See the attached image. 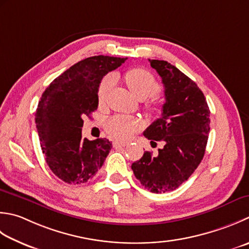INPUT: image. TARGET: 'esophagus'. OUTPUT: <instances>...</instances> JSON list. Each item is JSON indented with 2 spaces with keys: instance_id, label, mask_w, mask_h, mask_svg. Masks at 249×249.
<instances>
[{
  "instance_id": "obj_1",
  "label": "esophagus",
  "mask_w": 249,
  "mask_h": 249,
  "mask_svg": "<svg viewBox=\"0 0 249 249\" xmlns=\"http://www.w3.org/2000/svg\"><path fill=\"white\" fill-rule=\"evenodd\" d=\"M128 142H124V141H114L113 147H125L127 145Z\"/></svg>"
}]
</instances>
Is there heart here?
Here are the masks:
<instances>
[{"instance_id": "heart-1", "label": "heart", "mask_w": 249, "mask_h": 249, "mask_svg": "<svg viewBox=\"0 0 249 249\" xmlns=\"http://www.w3.org/2000/svg\"><path fill=\"white\" fill-rule=\"evenodd\" d=\"M126 86L131 91L136 98L140 100L147 99L151 96L157 95L160 87L155 77L151 73L141 68H135L126 72L124 75ZM111 79L106 77L100 83L98 89V100L100 104L105 101L107 94L111 89ZM147 109L151 113H159L160 106L155 102H150L147 105ZM140 124L135 119L126 118V116H114L106 123V131L112 138L118 140H127L133 133L138 130Z\"/></svg>"}]
</instances>
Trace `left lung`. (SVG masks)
Masks as SVG:
<instances>
[{
  "instance_id": "left-lung-1",
  "label": "left lung",
  "mask_w": 249,
  "mask_h": 249,
  "mask_svg": "<svg viewBox=\"0 0 249 249\" xmlns=\"http://www.w3.org/2000/svg\"><path fill=\"white\" fill-rule=\"evenodd\" d=\"M149 61L162 77L165 104L162 116L143 135L151 142L164 141L165 145L159 149L158 157L145 151L131 169L149 191L165 193L188 180L203 160L211 129V111L196 82L167 61Z\"/></svg>"
}]
</instances>
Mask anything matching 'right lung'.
<instances>
[{"label":"right lung","instance_id":"obj_1","mask_svg":"<svg viewBox=\"0 0 249 249\" xmlns=\"http://www.w3.org/2000/svg\"><path fill=\"white\" fill-rule=\"evenodd\" d=\"M126 58L92 56L56 77L38 101L36 124L48 166L62 181L81 184L101 168L112 143L82 138L84 116L98 108V87L107 73Z\"/></svg>","mask_w":249,"mask_h":249}]
</instances>
